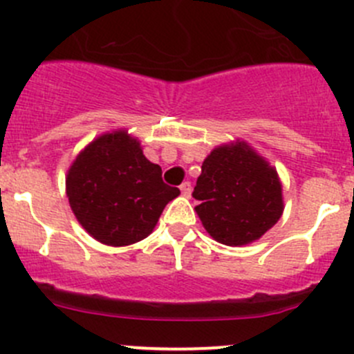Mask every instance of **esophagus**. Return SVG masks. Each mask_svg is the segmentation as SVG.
<instances>
[{
	"instance_id": "obj_1",
	"label": "esophagus",
	"mask_w": 354,
	"mask_h": 354,
	"mask_svg": "<svg viewBox=\"0 0 354 354\" xmlns=\"http://www.w3.org/2000/svg\"><path fill=\"white\" fill-rule=\"evenodd\" d=\"M180 190H181V194L185 195V197H190V194H192V183H190V181H185V183H181Z\"/></svg>"
}]
</instances>
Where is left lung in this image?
Masks as SVG:
<instances>
[{"label":"left lung","instance_id":"1","mask_svg":"<svg viewBox=\"0 0 354 354\" xmlns=\"http://www.w3.org/2000/svg\"><path fill=\"white\" fill-rule=\"evenodd\" d=\"M192 195L207 233L230 246L259 240L283 214L276 169L241 142L210 152Z\"/></svg>","mask_w":354,"mask_h":354}]
</instances>
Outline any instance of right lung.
<instances>
[{
  "label": "right lung",
  "mask_w": 354,
  "mask_h": 354,
  "mask_svg": "<svg viewBox=\"0 0 354 354\" xmlns=\"http://www.w3.org/2000/svg\"><path fill=\"white\" fill-rule=\"evenodd\" d=\"M66 195L78 223L111 246L137 243L152 233L164 207L180 195L162 181L127 131L99 137L71 164Z\"/></svg>",
  "instance_id": "obj_1"
}]
</instances>
